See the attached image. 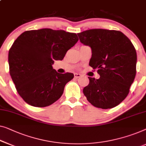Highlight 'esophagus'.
Returning a JSON list of instances; mask_svg holds the SVG:
<instances>
[{"label": "esophagus", "instance_id": "34e87169", "mask_svg": "<svg viewBox=\"0 0 146 146\" xmlns=\"http://www.w3.org/2000/svg\"><path fill=\"white\" fill-rule=\"evenodd\" d=\"M80 76H81V74H78V73H74V78H80Z\"/></svg>", "mask_w": 146, "mask_h": 146}]
</instances>
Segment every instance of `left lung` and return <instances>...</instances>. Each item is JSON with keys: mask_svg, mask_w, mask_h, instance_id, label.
Returning a JSON list of instances; mask_svg holds the SVG:
<instances>
[{"mask_svg": "<svg viewBox=\"0 0 146 146\" xmlns=\"http://www.w3.org/2000/svg\"><path fill=\"white\" fill-rule=\"evenodd\" d=\"M80 41L92 48L90 66L100 78L88 77L84 88L87 100L103 109L119 105L129 94L136 74L137 54L130 40L120 31L93 29L78 33Z\"/></svg>", "mask_w": 146, "mask_h": 146, "instance_id": "8db88e82", "label": "left lung"}]
</instances>
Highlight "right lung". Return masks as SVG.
Masks as SVG:
<instances>
[{
	"label": "right lung",
	"mask_w": 146,
	"mask_h": 146,
	"mask_svg": "<svg viewBox=\"0 0 146 146\" xmlns=\"http://www.w3.org/2000/svg\"><path fill=\"white\" fill-rule=\"evenodd\" d=\"M78 41L76 33L41 29L24 31L8 52L9 72L17 92L31 106H49L62 96L72 73H58L54 60H62Z\"/></svg>",
	"instance_id": "1"
}]
</instances>
